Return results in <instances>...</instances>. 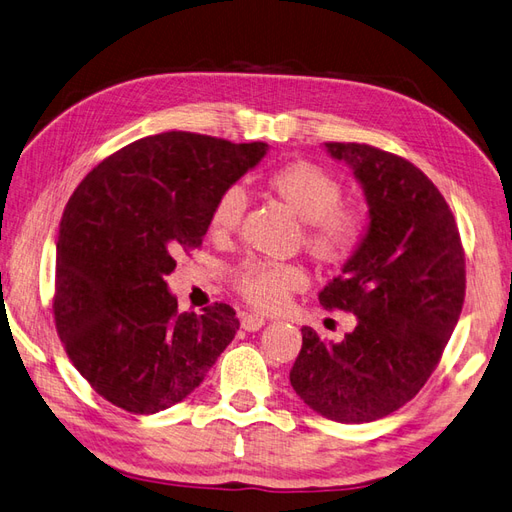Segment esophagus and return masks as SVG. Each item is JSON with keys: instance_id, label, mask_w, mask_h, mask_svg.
<instances>
[{"instance_id": "obj_1", "label": "esophagus", "mask_w": 512, "mask_h": 512, "mask_svg": "<svg viewBox=\"0 0 512 512\" xmlns=\"http://www.w3.org/2000/svg\"><path fill=\"white\" fill-rule=\"evenodd\" d=\"M241 326H243V330H247V332H256V330H260V328L265 326V317L243 313V315H241Z\"/></svg>"}]
</instances>
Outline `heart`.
<instances>
[{
  "instance_id": "1",
  "label": "heart",
  "mask_w": 512,
  "mask_h": 512,
  "mask_svg": "<svg viewBox=\"0 0 512 512\" xmlns=\"http://www.w3.org/2000/svg\"><path fill=\"white\" fill-rule=\"evenodd\" d=\"M265 189L302 221V247L315 265L339 269L350 263L367 239V215L343 204V184L317 162L293 160L265 176ZM247 197L228 186L208 215V234L228 241L241 228ZM232 286L249 306L263 313L280 310L291 293L306 286L304 271L291 263L249 258L232 271Z\"/></svg>"
}]
</instances>
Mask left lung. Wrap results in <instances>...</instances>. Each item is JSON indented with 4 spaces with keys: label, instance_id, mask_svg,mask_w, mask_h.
Returning a JSON list of instances; mask_svg holds the SVG:
<instances>
[{
    "label": "left lung",
    "instance_id": "left-lung-1",
    "mask_svg": "<svg viewBox=\"0 0 512 512\" xmlns=\"http://www.w3.org/2000/svg\"><path fill=\"white\" fill-rule=\"evenodd\" d=\"M363 184L369 230L323 308L354 313L356 328L330 343L302 328L291 386L304 404L339 423L395 413L439 365L465 302V249L445 197L402 156L365 143H326Z\"/></svg>",
    "mask_w": 512,
    "mask_h": 512
}]
</instances>
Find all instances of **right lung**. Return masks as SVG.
<instances>
[{
	"label": "right lung",
	"instance_id": "add662e5",
	"mask_svg": "<svg viewBox=\"0 0 512 512\" xmlns=\"http://www.w3.org/2000/svg\"><path fill=\"white\" fill-rule=\"evenodd\" d=\"M267 149L193 132L145 136L99 162L69 197L54 321L73 367L110 404L154 415L182 402L234 339L230 304L180 313L165 276L202 245L217 195Z\"/></svg>",
	"mask_w": 512,
	"mask_h": 512
}]
</instances>
